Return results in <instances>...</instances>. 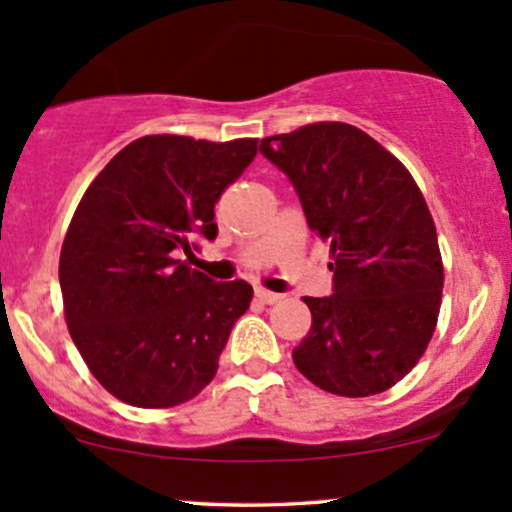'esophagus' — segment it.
Wrapping results in <instances>:
<instances>
[{
  "label": "esophagus",
  "instance_id": "1",
  "mask_svg": "<svg viewBox=\"0 0 512 512\" xmlns=\"http://www.w3.org/2000/svg\"><path fill=\"white\" fill-rule=\"evenodd\" d=\"M255 296L260 299L262 303H277L282 301V294H274V291H267V289H255Z\"/></svg>",
  "mask_w": 512,
  "mask_h": 512
}]
</instances>
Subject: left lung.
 <instances>
[{"mask_svg":"<svg viewBox=\"0 0 512 512\" xmlns=\"http://www.w3.org/2000/svg\"><path fill=\"white\" fill-rule=\"evenodd\" d=\"M289 174L308 228L330 245L333 296L313 299L296 369L318 389L364 398L391 389L428 350L442 303L437 230L396 155L357 126L318 121L262 138Z\"/></svg>","mask_w":512,"mask_h":512,"instance_id":"8db88e82","label":"left lung"}]
</instances>
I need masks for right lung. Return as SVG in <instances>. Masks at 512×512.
<instances>
[{
  "mask_svg": "<svg viewBox=\"0 0 512 512\" xmlns=\"http://www.w3.org/2000/svg\"><path fill=\"white\" fill-rule=\"evenodd\" d=\"M255 155L257 138L143 136L77 204L60 250L65 323L94 379L128 406H179L216 376L252 286L211 282L177 252L216 238L213 206Z\"/></svg>",
  "mask_w": 512,
  "mask_h": 512,
  "instance_id": "obj_1",
  "label": "right lung"
}]
</instances>
